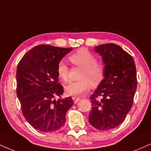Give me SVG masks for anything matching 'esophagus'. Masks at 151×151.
I'll list each match as a JSON object with an SVG mask.
<instances>
[{
    "label": "esophagus",
    "instance_id": "1",
    "mask_svg": "<svg viewBox=\"0 0 151 151\" xmlns=\"http://www.w3.org/2000/svg\"><path fill=\"white\" fill-rule=\"evenodd\" d=\"M79 99H80L79 97H76V96H73V97H72V100H73L74 104H77V102L79 101Z\"/></svg>",
    "mask_w": 151,
    "mask_h": 151
}]
</instances>
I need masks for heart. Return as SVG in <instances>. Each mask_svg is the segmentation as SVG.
Segmentation results:
<instances>
[{
	"instance_id": "b5f03b06",
	"label": "heart",
	"mask_w": 151,
	"mask_h": 151,
	"mask_svg": "<svg viewBox=\"0 0 151 151\" xmlns=\"http://www.w3.org/2000/svg\"><path fill=\"white\" fill-rule=\"evenodd\" d=\"M69 60L72 65L80 67L78 74L79 80L71 82L65 86V91L70 96H77L86 92L90 85L96 87L101 83L104 76V66L97 62L96 56L86 49H81L71 55ZM69 67L64 61L59 62L57 67V73L62 81L69 79Z\"/></svg>"
}]
</instances>
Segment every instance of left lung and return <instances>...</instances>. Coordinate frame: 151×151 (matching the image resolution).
<instances>
[{"instance_id": "obj_1", "label": "left lung", "mask_w": 151, "mask_h": 151, "mask_svg": "<svg viewBox=\"0 0 151 151\" xmlns=\"http://www.w3.org/2000/svg\"><path fill=\"white\" fill-rule=\"evenodd\" d=\"M94 51L103 60L104 78L90 97L92 107L89 121L95 129L107 131L120 125L132 107L136 68L133 57L118 45H101Z\"/></svg>"}]
</instances>
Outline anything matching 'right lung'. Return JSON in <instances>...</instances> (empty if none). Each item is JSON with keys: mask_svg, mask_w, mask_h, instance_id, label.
I'll use <instances>...</instances> for the list:
<instances>
[{"mask_svg": "<svg viewBox=\"0 0 151 151\" xmlns=\"http://www.w3.org/2000/svg\"><path fill=\"white\" fill-rule=\"evenodd\" d=\"M72 50L40 45L19 62L17 96L26 121L38 131L47 133L60 129L65 123L66 113L73 105L71 97L55 99L64 92L58 82V64Z\"/></svg>", "mask_w": 151, "mask_h": 151, "instance_id": "add662e5", "label": "right lung"}]
</instances>
